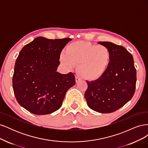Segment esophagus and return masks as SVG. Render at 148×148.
<instances>
[{"mask_svg":"<svg viewBox=\"0 0 148 148\" xmlns=\"http://www.w3.org/2000/svg\"><path fill=\"white\" fill-rule=\"evenodd\" d=\"M80 80H81V78H80V77H79V76L77 75L75 76V81H76V83H78Z\"/></svg>","mask_w":148,"mask_h":148,"instance_id":"esophagus-1","label":"esophagus"}]
</instances>
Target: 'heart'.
Masks as SVG:
<instances>
[{
    "instance_id": "obj_1",
    "label": "heart",
    "mask_w": 148,
    "mask_h": 148,
    "mask_svg": "<svg viewBox=\"0 0 148 148\" xmlns=\"http://www.w3.org/2000/svg\"><path fill=\"white\" fill-rule=\"evenodd\" d=\"M110 52L104 46L86 41L73 42L60 55V62L71 69L77 64L78 73L87 79H95L104 74L110 62Z\"/></svg>"
}]
</instances>
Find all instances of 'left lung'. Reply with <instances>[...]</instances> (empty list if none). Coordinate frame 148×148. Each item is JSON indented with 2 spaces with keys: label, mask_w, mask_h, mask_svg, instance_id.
I'll return each instance as SVG.
<instances>
[{
  "label": "left lung",
  "mask_w": 148,
  "mask_h": 148,
  "mask_svg": "<svg viewBox=\"0 0 148 148\" xmlns=\"http://www.w3.org/2000/svg\"><path fill=\"white\" fill-rule=\"evenodd\" d=\"M110 52L108 68L101 77L88 82L84 97L92 110L111 113L123 107L135 92L136 70L132 55L122 46L109 42H99Z\"/></svg>",
  "instance_id": "obj_1"
}]
</instances>
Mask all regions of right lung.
Returning a JSON list of instances; mask_svg holds the SVG:
<instances>
[{
    "instance_id": "1",
    "label": "right lung",
    "mask_w": 148,
    "mask_h": 148,
    "mask_svg": "<svg viewBox=\"0 0 148 148\" xmlns=\"http://www.w3.org/2000/svg\"><path fill=\"white\" fill-rule=\"evenodd\" d=\"M71 40L38 37L20 52L12 86L17 102L29 112L46 115L59 109L66 91L75 84L73 73L56 71L62 49Z\"/></svg>"
}]
</instances>
